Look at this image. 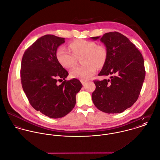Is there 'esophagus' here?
<instances>
[{
  "label": "esophagus",
  "mask_w": 160,
  "mask_h": 160,
  "mask_svg": "<svg viewBox=\"0 0 160 160\" xmlns=\"http://www.w3.org/2000/svg\"><path fill=\"white\" fill-rule=\"evenodd\" d=\"M81 83H82L83 85H85V84L87 83V80H81Z\"/></svg>",
  "instance_id": "esophagus-1"
}]
</instances>
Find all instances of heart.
Returning a JSON list of instances; mask_svg holds the SVG:
<instances>
[{"instance_id": "1", "label": "heart", "mask_w": 160, "mask_h": 160, "mask_svg": "<svg viewBox=\"0 0 160 160\" xmlns=\"http://www.w3.org/2000/svg\"><path fill=\"white\" fill-rule=\"evenodd\" d=\"M70 52L66 47L61 46L58 48L56 57L58 62L65 68L73 67L76 62V58L81 56L83 66L75 68L70 72L72 78L87 80L92 76L96 68L103 67L107 57V48L102 45H97L92 41L76 40L69 44Z\"/></svg>"}]
</instances>
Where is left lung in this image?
<instances>
[{
  "mask_svg": "<svg viewBox=\"0 0 160 160\" xmlns=\"http://www.w3.org/2000/svg\"><path fill=\"white\" fill-rule=\"evenodd\" d=\"M99 38L91 37L94 40ZM100 40L106 47L107 57L98 75L110 79L94 81L92 102L105 113H122L139 98L145 76L143 58L136 46L118 32L106 33Z\"/></svg>",
  "mask_w": 160,
  "mask_h": 160,
  "instance_id": "1",
  "label": "left lung"
}]
</instances>
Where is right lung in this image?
I'll return each instance as SVG.
<instances>
[{
  "label": "right lung",
  "instance_id": "obj_1",
  "mask_svg": "<svg viewBox=\"0 0 160 160\" xmlns=\"http://www.w3.org/2000/svg\"><path fill=\"white\" fill-rule=\"evenodd\" d=\"M64 39L50 34L42 36L25 51L21 61V81L29 103L52 118H62L71 111L76 94L82 87L78 79L65 80L69 73L56 59V50Z\"/></svg>",
  "mask_w": 160,
  "mask_h": 160
}]
</instances>
